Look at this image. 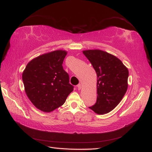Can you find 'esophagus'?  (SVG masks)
I'll return each instance as SVG.
<instances>
[{
	"label": "esophagus",
	"instance_id": "obj_1",
	"mask_svg": "<svg viewBox=\"0 0 152 152\" xmlns=\"http://www.w3.org/2000/svg\"><path fill=\"white\" fill-rule=\"evenodd\" d=\"M77 87H78V89L80 90L82 88V85L80 84H79L78 86H77Z\"/></svg>",
	"mask_w": 152,
	"mask_h": 152
}]
</instances>
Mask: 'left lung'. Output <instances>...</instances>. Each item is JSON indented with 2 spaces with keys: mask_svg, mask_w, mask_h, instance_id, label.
Wrapping results in <instances>:
<instances>
[{
  "mask_svg": "<svg viewBox=\"0 0 152 152\" xmlns=\"http://www.w3.org/2000/svg\"><path fill=\"white\" fill-rule=\"evenodd\" d=\"M83 54L97 74V100L89 108L98 114L112 111L128 89V70L117 57L100 50H88Z\"/></svg>",
  "mask_w": 152,
  "mask_h": 152,
  "instance_id": "left-lung-1",
  "label": "left lung"
}]
</instances>
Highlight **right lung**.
I'll return each mask as SVG.
<instances>
[{"label":"right lung","instance_id":"right-lung-1","mask_svg":"<svg viewBox=\"0 0 152 152\" xmlns=\"http://www.w3.org/2000/svg\"><path fill=\"white\" fill-rule=\"evenodd\" d=\"M67 54L56 50L40 55L28 63L23 73L25 92L42 112H50L64 104L74 86L62 64Z\"/></svg>","mask_w":152,"mask_h":152}]
</instances>
